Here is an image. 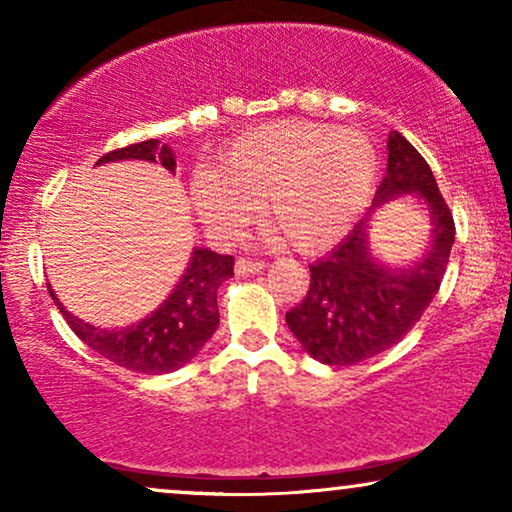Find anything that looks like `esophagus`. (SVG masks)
<instances>
[{
    "label": "esophagus",
    "mask_w": 512,
    "mask_h": 512,
    "mask_svg": "<svg viewBox=\"0 0 512 512\" xmlns=\"http://www.w3.org/2000/svg\"><path fill=\"white\" fill-rule=\"evenodd\" d=\"M265 268L263 261H251V258H237L235 263V272L237 275H256Z\"/></svg>",
    "instance_id": "esophagus-1"
}]
</instances>
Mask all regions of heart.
Here are the masks:
<instances>
[{
    "mask_svg": "<svg viewBox=\"0 0 512 512\" xmlns=\"http://www.w3.org/2000/svg\"><path fill=\"white\" fill-rule=\"evenodd\" d=\"M375 177L377 153L363 132L277 121L233 139L219 170L195 174L193 202L221 235L240 233L263 205L286 247L319 254L347 235Z\"/></svg>",
    "mask_w": 512,
    "mask_h": 512,
    "instance_id": "b5f03b06",
    "label": "heart"
}]
</instances>
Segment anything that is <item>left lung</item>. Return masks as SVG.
<instances>
[{
  "mask_svg": "<svg viewBox=\"0 0 512 512\" xmlns=\"http://www.w3.org/2000/svg\"><path fill=\"white\" fill-rule=\"evenodd\" d=\"M387 149V177L375 205L419 193L431 209L433 240L417 265L389 270L370 256L361 221L331 254L310 265V289L286 312V324L305 352L326 366H354L403 340L431 305L450 261L454 219L431 167L398 132L389 135Z\"/></svg>",
  "mask_w": 512,
  "mask_h": 512,
  "instance_id": "8db88e82",
  "label": "left lung"
}]
</instances>
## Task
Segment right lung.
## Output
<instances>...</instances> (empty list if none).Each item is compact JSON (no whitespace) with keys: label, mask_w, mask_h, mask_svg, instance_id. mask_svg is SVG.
Returning <instances> with one entry per match:
<instances>
[{"label":"right lung","mask_w":512,"mask_h":512,"mask_svg":"<svg viewBox=\"0 0 512 512\" xmlns=\"http://www.w3.org/2000/svg\"><path fill=\"white\" fill-rule=\"evenodd\" d=\"M128 158L151 160V163H160L170 172H174V165H177L172 151L165 144H158V139H146V142L104 153L97 160V165ZM233 265V256H221L209 249H195L184 277H181L177 289L170 293V298L149 317L128 328H121V331H116V328L107 331V328L90 326L86 321L76 319L60 305L51 289L48 293L53 296L69 328L79 335V340L86 342L97 354H102L104 359L114 361L116 366L128 368L132 373L163 375L186 366L214 335L216 326H219L216 291H219L223 279L233 275Z\"/></svg>","instance_id":"obj_1"}]
</instances>
